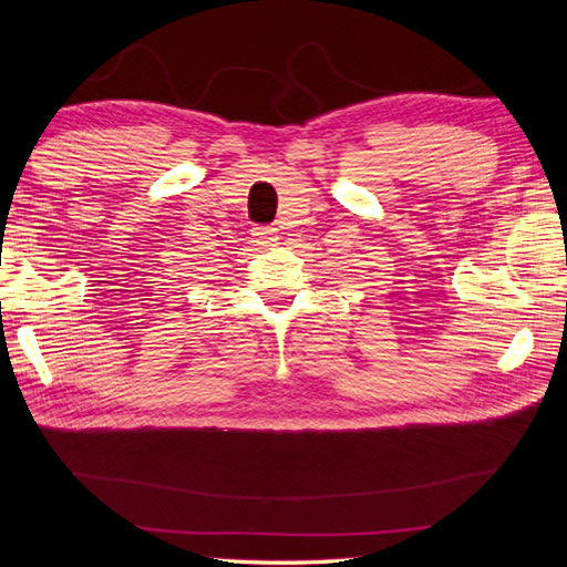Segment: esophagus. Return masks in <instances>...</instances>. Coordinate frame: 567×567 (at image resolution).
Masks as SVG:
<instances>
[{
	"label": "esophagus",
	"mask_w": 567,
	"mask_h": 567,
	"mask_svg": "<svg viewBox=\"0 0 567 567\" xmlns=\"http://www.w3.org/2000/svg\"><path fill=\"white\" fill-rule=\"evenodd\" d=\"M252 236L257 238V244H262V246H274L279 241V229L277 227H255L252 229Z\"/></svg>",
	"instance_id": "esophagus-1"
}]
</instances>
